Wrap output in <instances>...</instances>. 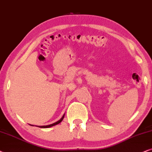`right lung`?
Instances as JSON below:
<instances>
[{
    "label": "right lung",
    "mask_w": 152,
    "mask_h": 152,
    "mask_svg": "<svg viewBox=\"0 0 152 152\" xmlns=\"http://www.w3.org/2000/svg\"><path fill=\"white\" fill-rule=\"evenodd\" d=\"M64 117V115H63V117H62V118L60 119V120L59 121H58V122L53 123V124H50V125H46V126H39V127H40V128H49V127H51V126H55V125L60 124V123L62 122V120H63Z\"/></svg>",
    "instance_id": "add662e5"
}]
</instances>
